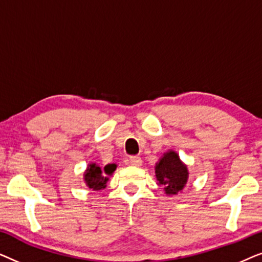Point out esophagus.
<instances>
[{
	"label": "esophagus",
	"instance_id": "obj_1",
	"mask_svg": "<svg viewBox=\"0 0 262 262\" xmlns=\"http://www.w3.org/2000/svg\"><path fill=\"white\" fill-rule=\"evenodd\" d=\"M128 162H130L131 166H136V167L142 166V159L139 156H131L130 159H128Z\"/></svg>",
	"mask_w": 262,
	"mask_h": 262
}]
</instances>
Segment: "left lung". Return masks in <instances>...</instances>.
<instances>
[{
  "label": "left lung",
  "instance_id": "8db88e82",
  "mask_svg": "<svg viewBox=\"0 0 262 262\" xmlns=\"http://www.w3.org/2000/svg\"><path fill=\"white\" fill-rule=\"evenodd\" d=\"M157 185L162 186L167 195H177L182 192L188 181V168L174 150H168L155 166Z\"/></svg>",
  "mask_w": 262,
  "mask_h": 262
}]
</instances>
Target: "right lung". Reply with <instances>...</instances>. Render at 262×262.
Here are the masks:
<instances>
[{"mask_svg":"<svg viewBox=\"0 0 262 262\" xmlns=\"http://www.w3.org/2000/svg\"><path fill=\"white\" fill-rule=\"evenodd\" d=\"M117 169V164H107L103 167V169L99 164L89 163L87 169L83 173V180L89 189L93 191H101L107 187V181L110 180L108 177L113 174V171Z\"/></svg>","mask_w":262,"mask_h":262,"instance_id":"1","label":"right lung"}]
</instances>
